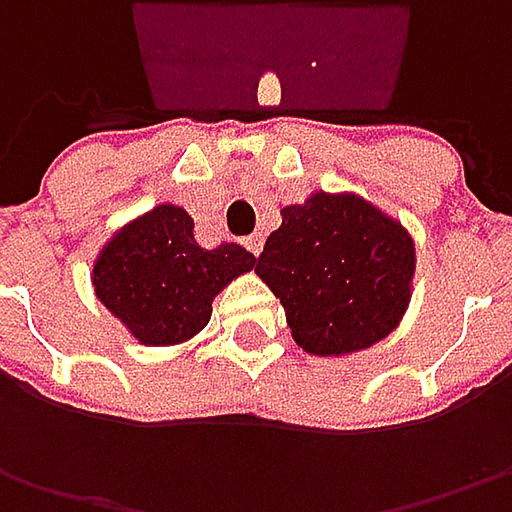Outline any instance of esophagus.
<instances>
[{"mask_svg": "<svg viewBox=\"0 0 512 512\" xmlns=\"http://www.w3.org/2000/svg\"><path fill=\"white\" fill-rule=\"evenodd\" d=\"M262 245H265V236L262 233H253V236H247L245 247L253 253V256H259L262 253Z\"/></svg>", "mask_w": 512, "mask_h": 512, "instance_id": "34e87169", "label": "esophagus"}]
</instances>
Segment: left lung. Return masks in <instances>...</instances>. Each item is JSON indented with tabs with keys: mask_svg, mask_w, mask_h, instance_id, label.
Listing matches in <instances>:
<instances>
[{
	"mask_svg": "<svg viewBox=\"0 0 512 512\" xmlns=\"http://www.w3.org/2000/svg\"><path fill=\"white\" fill-rule=\"evenodd\" d=\"M256 273L285 307L293 342L313 356H347L399 327L416 245L362 196L316 190L282 210Z\"/></svg>",
	"mask_w": 512,
	"mask_h": 512,
	"instance_id": "left-lung-1",
	"label": "left lung"
}]
</instances>
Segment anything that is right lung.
Wrapping results in <instances>:
<instances>
[{
  "label": "right lung",
  "instance_id": "add662e5",
  "mask_svg": "<svg viewBox=\"0 0 512 512\" xmlns=\"http://www.w3.org/2000/svg\"><path fill=\"white\" fill-rule=\"evenodd\" d=\"M256 267L242 245L202 247L185 207L159 205L110 236L90 282L96 299L150 347L193 339L210 322L213 299Z\"/></svg>",
  "mask_w": 512,
  "mask_h": 512
}]
</instances>
